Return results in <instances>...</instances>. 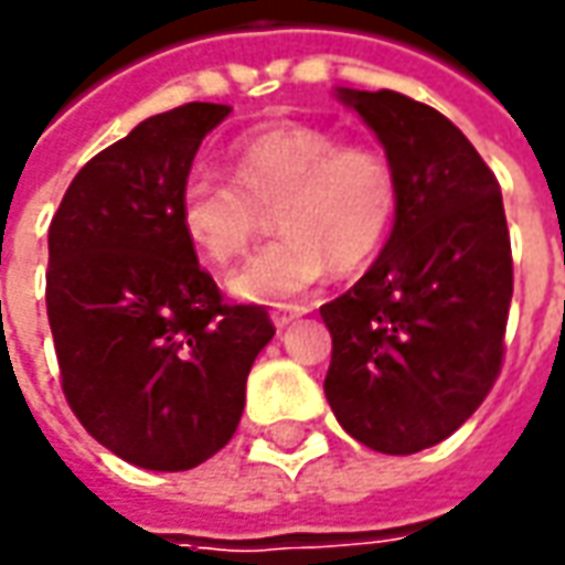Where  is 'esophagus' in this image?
I'll return each instance as SVG.
<instances>
[{
	"label": "esophagus",
	"mask_w": 565,
	"mask_h": 565,
	"mask_svg": "<svg viewBox=\"0 0 565 565\" xmlns=\"http://www.w3.org/2000/svg\"><path fill=\"white\" fill-rule=\"evenodd\" d=\"M306 312H309V309H306V306H299V302H294V306H281V309H275V312H271V324H275V328H287L290 321H297L299 315H306Z\"/></svg>",
	"instance_id": "34e87169"
}]
</instances>
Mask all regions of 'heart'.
<instances>
[{
  "label": "heart",
  "mask_w": 565,
  "mask_h": 565,
  "mask_svg": "<svg viewBox=\"0 0 565 565\" xmlns=\"http://www.w3.org/2000/svg\"><path fill=\"white\" fill-rule=\"evenodd\" d=\"M232 179L188 172L179 225L203 259L225 266L247 250L271 210L278 237L232 275L234 297L281 302L315 284L328 266L364 268L383 247L398 206L390 157L367 141H337L328 126H259L228 148Z\"/></svg>",
  "instance_id": "1"
}]
</instances>
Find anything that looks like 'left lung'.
Segmentation results:
<instances>
[{"label": "left lung", "mask_w": 565, "mask_h": 565, "mask_svg": "<svg viewBox=\"0 0 565 565\" xmlns=\"http://www.w3.org/2000/svg\"><path fill=\"white\" fill-rule=\"evenodd\" d=\"M337 98L383 145L398 206L374 266L321 306L324 395L352 439L414 455L448 439L501 371L513 297L501 185L436 107L390 89Z\"/></svg>", "instance_id": "8db88e82"}]
</instances>
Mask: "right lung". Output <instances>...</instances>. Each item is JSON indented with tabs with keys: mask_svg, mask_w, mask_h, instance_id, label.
I'll list each match as a JSON object with an SVG mask.
<instances>
[{
	"mask_svg": "<svg viewBox=\"0 0 565 565\" xmlns=\"http://www.w3.org/2000/svg\"><path fill=\"white\" fill-rule=\"evenodd\" d=\"M228 105L148 117L95 153L49 225L45 306L61 386L79 424L145 470H191L225 448L256 355L263 306L222 302L179 225V188Z\"/></svg>",
	"mask_w": 565,
	"mask_h": 565,
	"instance_id": "right-lung-1",
	"label": "right lung"
}]
</instances>
